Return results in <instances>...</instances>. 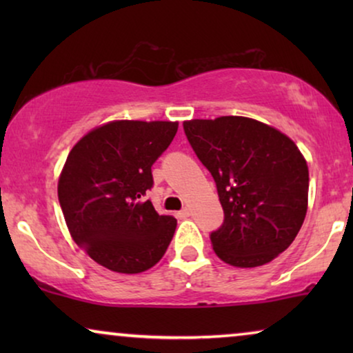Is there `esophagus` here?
Masks as SVG:
<instances>
[{
  "instance_id": "obj_1",
  "label": "esophagus",
  "mask_w": 353,
  "mask_h": 353,
  "mask_svg": "<svg viewBox=\"0 0 353 353\" xmlns=\"http://www.w3.org/2000/svg\"><path fill=\"white\" fill-rule=\"evenodd\" d=\"M190 215H191V209H188V207L178 212V219H188Z\"/></svg>"
}]
</instances>
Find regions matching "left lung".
Here are the masks:
<instances>
[{
    "instance_id": "left-lung-1",
    "label": "left lung",
    "mask_w": 353,
    "mask_h": 353,
    "mask_svg": "<svg viewBox=\"0 0 353 353\" xmlns=\"http://www.w3.org/2000/svg\"><path fill=\"white\" fill-rule=\"evenodd\" d=\"M183 128L223 207V223L210 233L215 254L233 267L252 268L286 250L308 201V167L292 139L236 115L190 120Z\"/></svg>"
}]
</instances>
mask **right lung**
Here are the masks:
<instances>
[{"mask_svg": "<svg viewBox=\"0 0 353 353\" xmlns=\"http://www.w3.org/2000/svg\"><path fill=\"white\" fill-rule=\"evenodd\" d=\"M176 122L119 120L85 134L62 168L57 197L72 238L94 262L141 273L163 257L176 228L146 192L151 167L170 146Z\"/></svg>", "mask_w": 353, "mask_h": 353, "instance_id": "obj_1", "label": "right lung"}]
</instances>
